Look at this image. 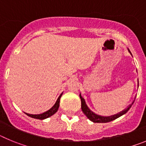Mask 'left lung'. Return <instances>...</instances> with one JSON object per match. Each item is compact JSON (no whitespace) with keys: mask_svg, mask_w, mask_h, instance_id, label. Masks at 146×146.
I'll return each mask as SVG.
<instances>
[{"mask_svg":"<svg viewBox=\"0 0 146 146\" xmlns=\"http://www.w3.org/2000/svg\"><path fill=\"white\" fill-rule=\"evenodd\" d=\"M129 52L131 53V52H130L129 50ZM138 84H139V82H138ZM80 98L81 99V108H82V113L86 115V116H87V118H88L90 121H93L94 123H108V122H110V121H113V120L116 119V118H119L120 116H121V115H123V114L127 113L129 110L130 109V108H131V105H132V104L134 103L133 102L131 105H129V106L126 108L125 110H123V111H122L121 113H120L119 114L115 115H113V116H110V117H103V116H100V115H98L95 114V113H94L92 111H91V110H89V108H88L86 102H85L84 99L81 96L80 94Z\"/></svg>","mask_w":146,"mask_h":146,"instance_id":"1","label":"left lung"}]
</instances>
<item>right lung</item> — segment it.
I'll use <instances>...</instances> for the list:
<instances>
[{
  "mask_svg": "<svg viewBox=\"0 0 146 146\" xmlns=\"http://www.w3.org/2000/svg\"><path fill=\"white\" fill-rule=\"evenodd\" d=\"M62 96V94H60L59 97L58 98L57 101L55 102V104H54V106L52 107L51 109H50L49 110H47V112H45V113H42V114H38V115H32V114H28V113H26L27 115L28 116L31 117V118H36V119H39V120H43L45 119V118H47L49 117L52 116V115L55 114L56 112L58 111V110L59 108V104H60V99Z\"/></svg>",
  "mask_w": 146,
  "mask_h": 146,
  "instance_id": "1",
  "label": "right lung"
}]
</instances>
